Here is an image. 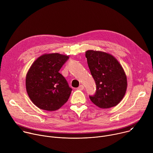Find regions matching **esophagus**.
<instances>
[{
    "mask_svg": "<svg viewBox=\"0 0 153 153\" xmlns=\"http://www.w3.org/2000/svg\"><path fill=\"white\" fill-rule=\"evenodd\" d=\"M77 89L79 90H83L84 89V86H83V85H80L78 87Z\"/></svg>",
    "mask_w": 153,
    "mask_h": 153,
    "instance_id": "34e87169",
    "label": "esophagus"
}]
</instances>
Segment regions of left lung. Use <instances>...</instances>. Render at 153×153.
<instances>
[{
    "label": "left lung",
    "instance_id": "obj_1",
    "mask_svg": "<svg viewBox=\"0 0 153 153\" xmlns=\"http://www.w3.org/2000/svg\"><path fill=\"white\" fill-rule=\"evenodd\" d=\"M85 57L96 85L95 94L89 96L90 100L100 108L116 106L127 88L126 76L120 64L113 56L104 52L88 50Z\"/></svg>",
    "mask_w": 153,
    "mask_h": 153
}]
</instances>
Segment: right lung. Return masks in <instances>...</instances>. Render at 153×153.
I'll return each instance as SVG.
<instances>
[{
    "label": "right lung",
    "mask_w": 153,
    "mask_h": 153,
    "mask_svg": "<svg viewBox=\"0 0 153 153\" xmlns=\"http://www.w3.org/2000/svg\"><path fill=\"white\" fill-rule=\"evenodd\" d=\"M68 59V56L58 53L43 54L33 63L27 73L28 95L42 110H57L68 100L72 88L59 72Z\"/></svg>",
    "instance_id": "add662e5"
}]
</instances>
